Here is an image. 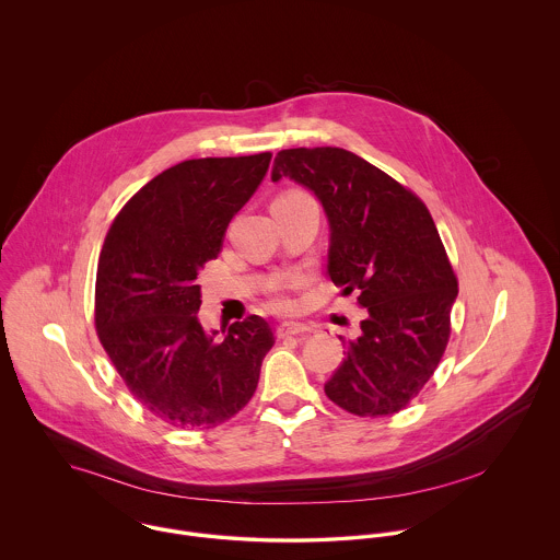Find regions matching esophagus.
Returning <instances> with one entry per match:
<instances>
[{
	"instance_id": "esophagus-1",
	"label": "esophagus",
	"mask_w": 560,
	"mask_h": 560,
	"mask_svg": "<svg viewBox=\"0 0 560 560\" xmlns=\"http://www.w3.org/2000/svg\"><path fill=\"white\" fill-rule=\"evenodd\" d=\"M313 331V327H308V325H302V323H282L280 327H278V336L280 338H287V336H308Z\"/></svg>"
}]
</instances>
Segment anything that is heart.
I'll return each instance as SVG.
<instances>
[{
  "instance_id": "heart-1",
  "label": "heart",
  "mask_w": 560,
  "mask_h": 560,
  "mask_svg": "<svg viewBox=\"0 0 560 560\" xmlns=\"http://www.w3.org/2000/svg\"><path fill=\"white\" fill-rule=\"evenodd\" d=\"M280 304H284V302H280Z\"/></svg>"
}]
</instances>
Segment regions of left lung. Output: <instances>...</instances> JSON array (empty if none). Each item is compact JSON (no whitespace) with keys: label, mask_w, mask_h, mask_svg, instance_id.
<instances>
[{"label":"left lung","mask_w":560,"mask_h":560,"mask_svg":"<svg viewBox=\"0 0 560 560\" xmlns=\"http://www.w3.org/2000/svg\"><path fill=\"white\" fill-rule=\"evenodd\" d=\"M311 189L329 224L327 273L364 308L325 395L355 416H390L431 380L451 334L457 278L422 205L386 172L336 147L280 151L271 180Z\"/></svg>","instance_id":"obj_1"}]
</instances>
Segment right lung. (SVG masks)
Returning a JSON list of instances; mask_svg holds the SVG:
<instances>
[{
	"label": "right lung",
	"instance_id": "obj_1",
	"mask_svg": "<svg viewBox=\"0 0 560 560\" xmlns=\"http://www.w3.org/2000/svg\"><path fill=\"white\" fill-rule=\"evenodd\" d=\"M271 153L187 160L149 180L116 215L98 258L94 320L118 375L149 411L213 429L252 399L273 331L262 317L222 340L198 319V271L218 258L231 220Z\"/></svg>",
	"mask_w": 560,
	"mask_h": 560
}]
</instances>
